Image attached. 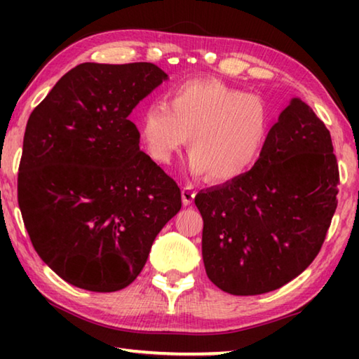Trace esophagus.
<instances>
[{"mask_svg": "<svg viewBox=\"0 0 359 359\" xmlns=\"http://www.w3.org/2000/svg\"><path fill=\"white\" fill-rule=\"evenodd\" d=\"M194 196H196V190L191 185H185L182 188V203H184V205H190Z\"/></svg>", "mask_w": 359, "mask_h": 359, "instance_id": "esophagus-1", "label": "esophagus"}]
</instances>
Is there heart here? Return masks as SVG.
I'll return each mask as SVG.
<instances>
[{"instance_id":"obj_1","label":"heart","mask_w":359,"mask_h":359,"mask_svg":"<svg viewBox=\"0 0 359 359\" xmlns=\"http://www.w3.org/2000/svg\"><path fill=\"white\" fill-rule=\"evenodd\" d=\"M271 133L269 107L257 95L217 79H193L169 90L166 106L142 109L139 135L147 154L168 165L190 136V171L220 184L245 175L263 155Z\"/></svg>"}]
</instances>
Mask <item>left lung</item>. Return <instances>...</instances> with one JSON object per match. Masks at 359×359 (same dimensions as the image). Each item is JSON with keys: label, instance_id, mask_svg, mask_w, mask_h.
<instances>
[{"label": "left lung", "instance_id": "obj_1", "mask_svg": "<svg viewBox=\"0 0 359 359\" xmlns=\"http://www.w3.org/2000/svg\"><path fill=\"white\" fill-rule=\"evenodd\" d=\"M331 135L293 98L245 175L199 191L205 274L236 296L293 280L317 257L337 208L339 166Z\"/></svg>", "mask_w": 359, "mask_h": 359}]
</instances>
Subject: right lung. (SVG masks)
I'll list each match as a JSON object with an SVG mask.
<instances>
[{
  "instance_id": "obj_1",
  "label": "right lung",
  "mask_w": 359,
  "mask_h": 359,
  "mask_svg": "<svg viewBox=\"0 0 359 359\" xmlns=\"http://www.w3.org/2000/svg\"><path fill=\"white\" fill-rule=\"evenodd\" d=\"M168 74L154 63H82L27 123L19 208L34 250L71 285L128 287L182 208L174 179L139 149L128 120Z\"/></svg>"
}]
</instances>
